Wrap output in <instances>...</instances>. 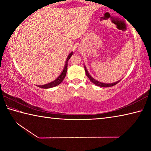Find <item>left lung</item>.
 I'll use <instances>...</instances> for the list:
<instances>
[{
    "mask_svg": "<svg viewBox=\"0 0 151 151\" xmlns=\"http://www.w3.org/2000/svg\"><path fill=\"white\" fill-rule=\"evenodd\" d=\"M85 72H86V75L87 76V77L89 79H90V81L92 82V83H94V85L99 86H101V87H110V86H112L116 85V84L119 83V82H120V81H119L116 82V83H111V84H106V83H101V82L96 81L95 79H94L90 75H89V73H88V71H87V70H86L85 66Z\"/></svg>",
    "mask_w": 151,
    "mask_h": 151,
    "instance_id": "1",
    "label": "left lung"
}]
</instances>
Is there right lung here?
<instances>
[{
	"label": "right lung",
	"mask_w": 151,
	"mask_h": 151,
	"mask_svg": "<svg viewBox=\"0 0 151 151\" xmlns=\"http://www.w3.org/2000/svg\"><path fill=\"white\" fill-rule=\"evenodd\" d=\"M73 55V52H70V54L67 57V59H66V64H65V68H64V69L63 70L62 73L60 74V75L58 76V77L54 81L51 82L50 83H48L47 85H42V86H39V87L40 88H52V87H54V86H56L60 84L63 81L64 78H65V76H66V71H67V63H68V60L70 59V58L71 57V56Z\"/></svg>",
	"instance_id": "add662e5"
}]
</instances>
